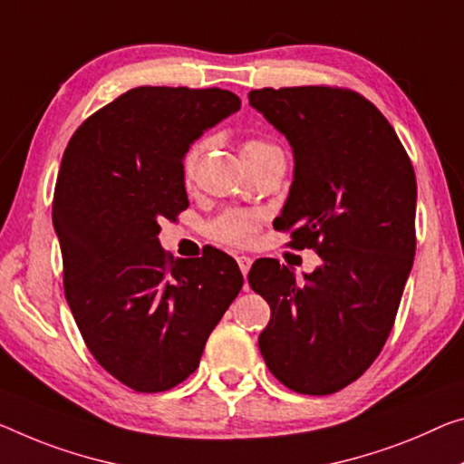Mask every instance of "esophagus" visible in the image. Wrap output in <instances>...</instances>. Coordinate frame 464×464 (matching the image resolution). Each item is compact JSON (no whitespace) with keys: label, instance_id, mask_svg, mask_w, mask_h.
Segmentation results:
<instances>
[{"label":"esophagus","instance_id":"esophagus-1","mask_svg":"<svg viewBox=\"0 0 464 464\" xmlns=\"http://www.w3.org/2000/svg\"><path fill=\"white\" fill-rule=\"evenodd\" d=\"M237 261H238V267H240L242 276H246V274H248V269H251V266H253V259H251V256H246V255H238V256H237Z\"/></svg>","mask_w":464,"mask_h":464}]
</instances>
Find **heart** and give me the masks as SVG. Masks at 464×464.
Masks as SVG:
<instances>
[{"label": "heart", "instance_id": "heart-1", "mask_svg": "<svg viewBox=\"0 0 464 464\" xmlns=\"http://www.w3.org/2000/svg\"><path fill=\"white\" fill-rule=\"evenodd\" d=\"M208 149V140H197L187 149V153L182 155V180L190 182L195 178L197 166L201 161V155ZM280 149L272 142L263 140V139H246L242 142V158L246 161H255L261 158H267V155L277 153ZM256 232H259V218L255 213L242 211V209H227L222 216H218L213 219L209 226V234L211 238H216L218 242L227 246H246L255 240Z\"/></svg>", "mask_w": 464, "mask_h": 464}]
</instances>
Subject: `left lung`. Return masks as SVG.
I'll return each instance as SVG.
<instances>
[{
    "label": "left lung",
    "mask_w": 464,
    "mask_h": 464,
    "mask_svg": "<svg viewBox=\"0 0 464 464\" xmlns=\"http://www.w3.org/2000/svg\"><path fill=\"white\" fill-rule=\"evenodd\" d=\"M248 103L288 139L295 180L274 227L324 266L296 282L259 259L248 272L272 317L259 351L298 394H334L367 372L394 325L415 259L417 180L394 128L342 87L255 89Z\"/></svg>",
    "instance_id": "1"
}]
</instances>
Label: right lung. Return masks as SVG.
Returning <instances> with one entry per match:
<instances>
[{"label": "right lung", "instance_id": "1", "mask_svg": "<svg viewBox=\"0 0 464 464\" xmlns=\"http://www.w3.org/2000/svg\"><path fill=\"white\" fill-rule=\"evenodd\" d=\"M240 110L226 89L139 87L76 128L53 192L63 292L82 340L134 392H166L195 373L205 342L242 288L222 251L166 253L161 222L188 208L182 155Z\"/></svg>", "mask_w": 464, "mask_h": 464}]
</instances>
